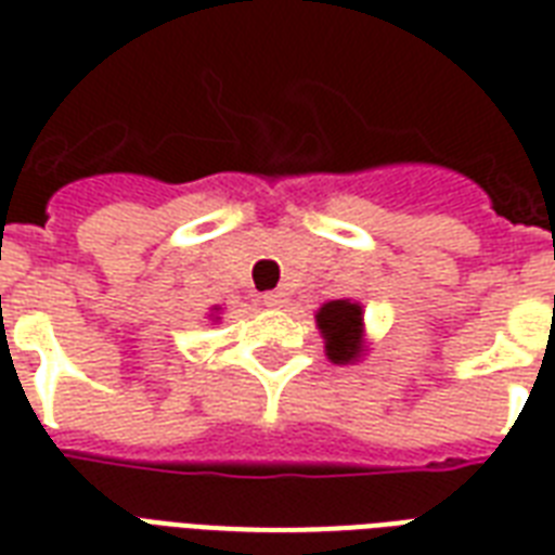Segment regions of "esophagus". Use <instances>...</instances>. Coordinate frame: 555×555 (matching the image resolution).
<instances>
[{
	"instance_id": "34e87169",
	"label": "esophagus",
	"mask_w": 555,
	"mask_h": 555,
	"mask_svg": "<svg viewBox=\"0 0 555 555\" xmlns=\"http://www.w3.org/2000/svg\"><path fill=\"white\" fill-rule=\"evenodd\" d=\"M261 305H264V308H282V305H285V294H279V291L261 294Z\"/></svg>"
}]
</instances>
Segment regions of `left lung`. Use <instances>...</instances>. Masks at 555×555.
<instances>
[{
    "mask_svg": "<svg viewBox=\"0 0 555 555\" xmlns=\"http://www.w3.org/2000/svg\"><path fill=\"white\" fill-rule=\"evenodd\" d=\"M317 325L325 337V354L331 363L348 365L363 357V305L351 299L325 302L317 311Z\"/></svg>",
    "mask_w": 555,
    "mask_h": 555,
    "instance_id": "1",
    "label": "left lung"
}]
</instances>
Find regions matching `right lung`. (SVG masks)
I'll use <instances>...</instances> for the list:
<instances>
[{
	"label": "right lung",
	"instance_id": "obj_1",
	"mask_svg": "<svg viewBox=\"0 0 555 555\" xmlns=\"http://www.w3.org/2000/svg\"><path fill=\"white\" fill-rule=\"evenodd\" d=\"M212 311H218V308H212Z\"/></svg>",
	"mask_w": 555,
	"mask_h": 555
}]
</instances>
